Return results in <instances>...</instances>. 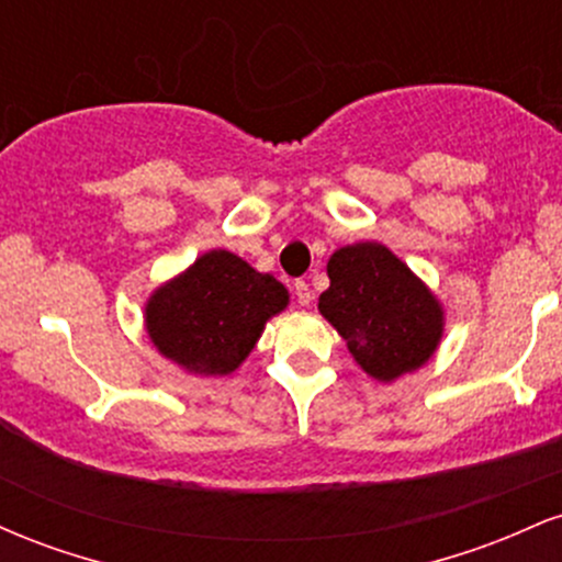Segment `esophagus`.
<instances>
[{"label": "esophagus", "instance_id": "esophagus-1", "mask_svg": "<svg viewBox=\"0 0 562 562\" xmlns=\"http://www.w3.org/2000/svg\"><path fill=\"white\" fill-rule=\"evenodd\" d=\"M293 290H295V299H299L301 306H308V303H312V288H308L306 282L295 280L293 282Z\"/></svg>", "mask_w": 562, "mask_h": 562}]
</instances>
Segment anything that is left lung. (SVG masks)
I'll use <instances>...</instances> for the list:
<instances>
[{
    "label": "left lung",
    "instance_id": "8db88e82",
    "mask_svg": "<svg viewBox=\"0 0 562 562\" xmlns=\"http://www.w3.org/2000/svg\"><path fill=\"white\" fill-rule=\"evenodd\" d=\"M327 277L319 312L367 375L391 383L434 357L443 333L441 303L385 245L335 250Z\"/></svg>",
    "mask_w": 562,
    "mask_h": 562
}]
</instances>
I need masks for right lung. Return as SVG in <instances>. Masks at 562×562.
<instances>
[{"label": "right lung", "mask_w": 562, "mask_h": 562, "mask_svg": "<svg viewBox=\"0 0 562 562\" xmlns=\"http://www.w3.org/2000/svg\"><path fill=\"white\" fill-rule=\"evenodd\" d=\"M288 301L272 274L256 272L229 250H209L150 295L145 327L153 346L187 372L229 375Z\"/></svg>", "instance_id": "add662e5"}]
</instances>
